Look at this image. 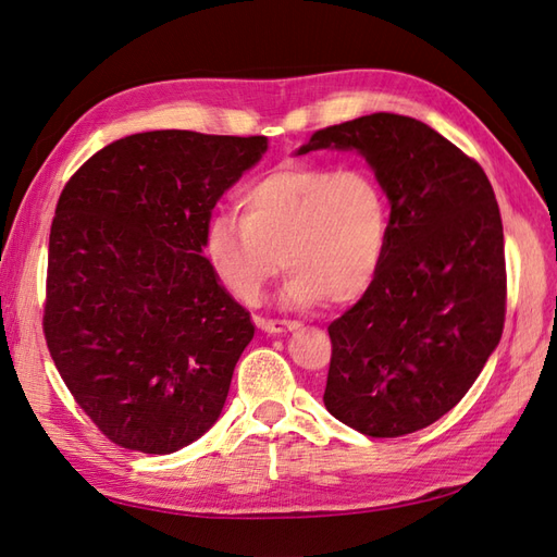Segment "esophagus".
Wrapping results in <instances>:
<instances>
[{"mask_svg": "<svg viewBox=\"0 0 557 557\" xmlns=\"http://www.w3.org/2000/svg\"><path fill=\"white\" fill-rule=\"evenodd\" d=\"M256 324H259L261 330L268 332V334H282V332H289V330H298V322H284V320L256 318Z\"/></svg>", "mask_w": 557, "mask_h": 557, "instance_id": "obj_1", "label": "esophagus"}]
</instances>
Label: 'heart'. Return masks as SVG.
<instances>
[{"instance_id":"obj_1","label":"heart","mask_w":557,"mask_h":557,"mask_svg":"<svg viewBox=\"0 0 557 557\" xmlns=\"http://www.w3.org/2000/svg\"><path fill=\"white\" fill-rule=\"evenodd\" d=\"M239 211L209 223L205 256L242 304L259 301L284 261L289 306H346L369 292L386 259L391 207L367 166H277L247 185Z\"/></svg>"}]
</instances>
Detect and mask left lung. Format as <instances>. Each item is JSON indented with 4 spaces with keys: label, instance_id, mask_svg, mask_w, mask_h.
<instances>
[{
    "label": "left lung",
    "instance_id": "8db88e82",
    "mask_svg": "<svg viewBox=\"0 0 557 557\" xmlns=\"http://www.w3.org/2000/svg\"><path fill=\"white\" fill-rule=\"evenodd\" d=\"M332 146L372 164L391 237L372 287L326 330L324 407L362 435H409L461 403L502 338V213L482 166L419 120L374 112L315 132L298 154Z\"/></svg>",
    "mask_w": 557,
    "mask_h": 557
}]
</instances>
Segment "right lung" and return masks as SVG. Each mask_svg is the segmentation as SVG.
<instances>
[{
    "label": "right lung",
    "instance_id": "right-lung-1",
    "mask_svg": "<svg viewBox=\"0 0 557 557\" xmlns=\"http://www.w3.org/2000/svg\"><path fill=\"white\" fill-rule=\"evenodd\" d=\"M265 136L146 132L84 162L55 205L45 338L98 431L171 454L216 423L251 315L202 256L221 195Z\"/></svg>",
    "mask_w": 557,
    "mask_h": 557
}]
</instances>
